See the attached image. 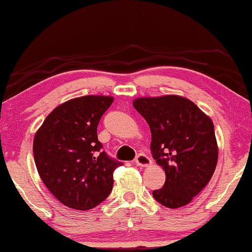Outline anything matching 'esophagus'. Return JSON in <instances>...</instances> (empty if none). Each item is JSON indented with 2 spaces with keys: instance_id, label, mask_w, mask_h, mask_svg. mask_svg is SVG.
<instances>
[{
  "instance_id": "esophagus-1",
  "label": "esophagus",
  "mask_w": 252,
  "mask_h": 252,
  "mask_svg": "<svg viewBox=\"0 0 252 252\" xmlns=\"http://www.w3.org/2000/svg\"><path fill=\"white\" fill-rule=\"evenodd\" d=\"M134 162L135 164H137L139 166H148L151 164V159L147 155H144V154H138V155L136 156Z\"/></svg>"
}]
</instances>
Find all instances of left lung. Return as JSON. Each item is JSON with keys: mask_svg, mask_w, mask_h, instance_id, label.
Returning a JSON list of instances; mask_svg holds the SVG:
<instances>
[{"mask_svg": "<svg viewBox=\"0 0 252 252\" xmlns=\"http://www.w3.org/2000/svg\"><path fill=\"white\" fill-rule=\"evenodd\" d=\"M151 131L150 150L165 171V183L153 196L166 208L191 202L216 169L218 149L213 121L195 103L168 95L134 101Z\"/></svg>", "mask_w": 252, "mask_h": 252, "instance_id": "1", "label": "left lung"}]
</instances>
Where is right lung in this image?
I'll use <instances>...</instances> for the list:
<instances>
[{
  "instance_id": "obj_1",
  "label": "right lung",
  "mask_w": 252,
  "mask_h": 252,
  "mask_svg": "<svg viewBox=\"0 0 252 252\" xmlns=\"http://www.w3.org/2000/svg\"><path fill=\"white\" fill-rule=\"evenodd\" d=\"M114 98L83 96L54 109L34 138L36 168L48 190L65 207L89 210L110 195L122 163L102 150L97 126Z\"/></svg>"
}]
</instances>
